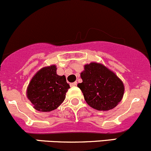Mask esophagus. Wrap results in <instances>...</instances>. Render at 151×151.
<instances>
[{
	"mask_svg": "<svg viewBox=\"0 0 151 151\" xmlns=\"http://www.w3.org/2000/svg\"><path fill=\"white\" fill-rule=\"evenodd\" d=\"M70 86H75L77 85V82L75 81V82H73V83H70Z\"/></svg>",
	"mask_w": 151,
	"mask_h": 151,
	"instance_id": "34e87169",
	"label": "esophagus"
}]
</instances>
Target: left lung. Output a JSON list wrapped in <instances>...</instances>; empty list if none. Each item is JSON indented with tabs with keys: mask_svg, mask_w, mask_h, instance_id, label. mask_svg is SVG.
Instances as JSON below:
<instances>
[{
	"mask_svg": "<svg viewBox=\"0 0 151 151\" xmlns=\"http://www.w3.org/2000/svg\"><path fill=\"white\" fill-rule=\"evenodd\" d=\"M83 82L78 84L89 106L98 110L114 108L122 100L124 86L122 81L104 65L91 63L81 73Z\"/></svg>",
	"mask_w": 151,
	"mask_h": 151,
	"instance_id": "obj_1",
	"label": "left lung"
}]
</instances>
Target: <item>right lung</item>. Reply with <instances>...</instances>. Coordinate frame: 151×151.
I'll return each mask as SVG.
<instances>
[{
    "mask_svg": "<svg viewBox=\"0 0 151 151\" xmlns=\"http://www.w3.org/2000/svg\"><path fill=\"white\" fill-rule=\"evenodd\" d=\"M70 88L65 76L57 74L55 65L40 70L27 87V98L38 111L49 112L57 108L65 100Z\"/></svg>",
    "mask_w": 151,
    "mask_h": 151,
    "instance_id": "right-lung-1",
    "label": "right lung"
}]
</instances>
